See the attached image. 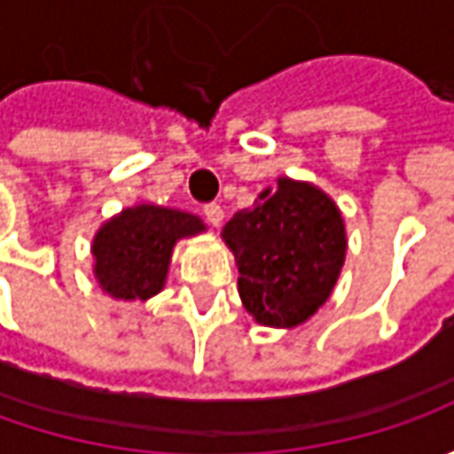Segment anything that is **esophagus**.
<instances>
[{
    "instance_id": "34e87169",
    "label": "esophagus",
    "mask_w": 454,
    "mask_h": 454,
    "mask_svg": "<svg viewBox=\"0 0 454 454\" xmlns=\"http://www.w3.org/2000/svg\"><path fill=\"white\" fill-rule=\"evenodd\" d=\"M204 217H207V222H209L212 227H219L222 219H224V209H222L219 204H207V207H204Z\"/></svg>"
}]
</instances>
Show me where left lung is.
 Listing matches in <instances>:
<instances>
[{
  "label": "left lung",
  "mask_w": 454,
  "mask_h": 454,
  "mask_svg": "<svg viewBox=\"0 0 454 454\" xmlns=\"http://www.w3.org/2000/svg\"><path fill=\"white\" fill-rule=\"evenodd\" d=\"M222 239L235 254L242 305L272 328L301 325L328 301L348 245L336 201L288 176L237 212Z\"/></svg>",
  "instance_id": "left-lung-1"
}]
</instances>
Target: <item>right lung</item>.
Masks as SVG:
<instances>
[{"mask_svg":"<svg viewBox=\"0 0 454 454\" xmlns=\"http://www.w3.org/2000/svg\"><path fill=\"white\" fill-rule=\"evenodd\" d=\"M204 222L182 209L136 204L111 217L93 237V275L118 301H149L161 293L174 245L204 232Z\"/></svg>","mask_w":454,"mask_h":454,"instance_id":"add662e5","label":"right lung"}]
</instances>
